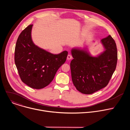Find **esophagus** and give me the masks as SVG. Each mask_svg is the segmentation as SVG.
Listing matches in <instances>:
<instances>
[{"label":"esophagus","mask_w":130,"mask_h":130,"mask_svg":"<svg viewBox=\"0 0 130 130\" xmlns=\"http://www.w3.org/2000/svg\"><path fill=\"white\" fill-rule=\"evenodd\" d=\"M72 55H70V54H68V55H67V59L68 60H70L72 59Z\"/></svg>","instance_id":"obj_1"}]
</instances>
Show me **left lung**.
Wrapping results in <instances>:
<instances>
[{"label":"left lung","instance_id":"obj_1","mask_svg":"<svg viewBox=\"0 0 130 130\" xmlns=\"http://www.w3.org/2000/svg\"><path fill=\"white\" fill-rule=\"evenodd\" d=\"M105 51L96 57L85 49L73 48L70 63L71 78L77 89L84 94H91L108 84L117 62L116 44L109 35L101 40Z\"/></svg>","mask_w":130,"mask_h":130}]
</instances>
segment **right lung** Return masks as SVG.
<instances>
[{"mask_svg": "<svg viewBox=\"0 0 130 130\" xmlns=\"http://www.w3.org/2000/svg\"><path fill=\"white\" fill-rule=\"evenodd\" d=\"M32 26L26 27L18 36L14 60L22 81L38 89L51 82L57 70L65 62L68 52L53 54L35 45L31 39Z\"/></svg>", "mask_w": 130, "mask_h": 130, "instance_id": "1", "label": "right lung"}]
</instances>
